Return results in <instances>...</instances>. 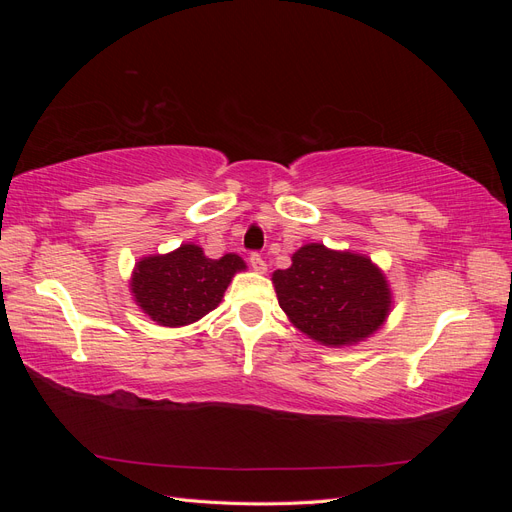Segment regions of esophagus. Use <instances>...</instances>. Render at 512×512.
<instances>
[{"mask_svg": "<svg viewBox=\"0 0 512 512\" xmlns=\"http://www.w3.org/2000/svg\"><path fill=\"white\" fill-rule=\"evenodd\" d=\"M250 267H252L256 273H265V271H267V262H265V258H262L260 254H252V256H250Z\"/></svg>", "mask_w": 512, "mask_h": 512, "instance_id": "obj_1", "label": "esophagus"}]
</instances>
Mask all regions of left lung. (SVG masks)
Returning a JSON list of instances; mask_svg holds the SVG:
<instances>
[{
	"mask_svg": "<svg viewBox=\"0 0 512 512\" xmlns=\"http://www.w3.org/2000/svg\"><path fill=\"white\" fill-rule=\"evenodd\" d=\"M280 307L290 322L318 344L339 348L376 333L391 309L384 273L363 254L307 243L288 269L273 273Z\"/></svg>",
	"mask_w": 512,
	"mask_h": 512,
	"instance_id": "left-lung-1",
	"label": "left lung"
}]
</instances>
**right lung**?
Here are the masks:
<instances>
[{
    "instance_id": "1",
    "label": "right lung",
    "mask_w": 512,
    "mask_h": 512,
    "mask_svg": "<svg viewBox=\"0 0 512 512\" xmlns=\"http://www.w3.org/2000/svg\"><path fill=\"white\" fill-rule=\"evenodd\" d=\"M245 269L237 254L207 258L203 247L183 243L164 256L136 262L130 290L136 305L162 327H185L222 303L235 273Z\"/></svg>"
}]
</instances>
